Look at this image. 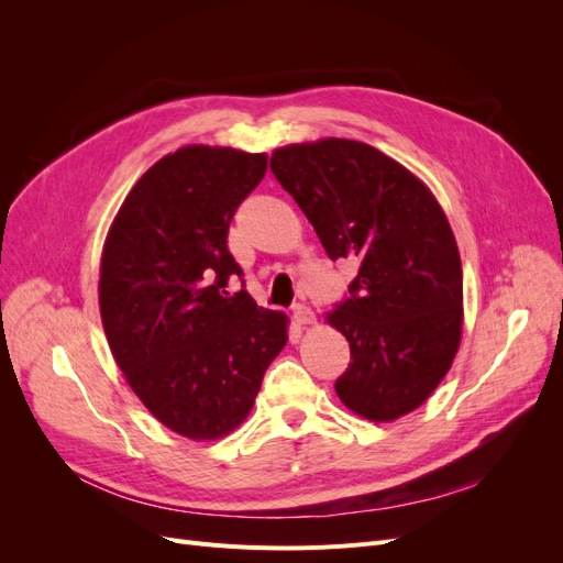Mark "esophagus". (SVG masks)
I'll return each mask as SVG.
<instances>
[{"label": "esophagus", "instance_id": "obj_1", "mask_svg": "<svg viewBox=\"0 0 563 563\" xmlns=\"http://www.w3.org/2000/svg\"><path fill=\"white\" fill-rule=\"evenodd\" d=\"M294 319H296L298 327H310V323L317 321L314 312L308 308V305H296V308H294Z\"/></svg>", "mask_w": 563, "mask_h": 563}]
</instances>
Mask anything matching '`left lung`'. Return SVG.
Masks as SVG:
<instances>
[{"mask_svg": "<svg viewBox=\"0 0 563 563\" xmlns=\"http://www.w3.org/2000/svg\"><path fill=\"white\" fill-rule=\"evenodd\" d=\"M272 174L329 258L360 263L327 321L350 343L335 391L352 413L391 422L430 399L463 338V265L441 203L416 174L362 141L277 147Z\"/></svg>", "mask_w": 563, "mask_h": 563, "instance_id": "obj_1", "label": "left lung"}]
</instances>
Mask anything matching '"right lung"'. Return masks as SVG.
I'll return each instance as SVG.
<instances>
[{"instance_id":"1","label":"right lung","mask_w":563,"mask_h":563,"mask_svg":"<svg viewBox=\"0 0 563 563\" xmlns=\"http://www.w3.org/2000/svg\"><path fill=\"white\" fill-rule=\"evenodd\" d=\"M265 172V152L178 147L131 187L100 253L98 305L114 362L147 411L192 441L240 428L288 340L284 312L246 291L220 296L242 275L230 220Z\"/></svg>"}]
</instances>
